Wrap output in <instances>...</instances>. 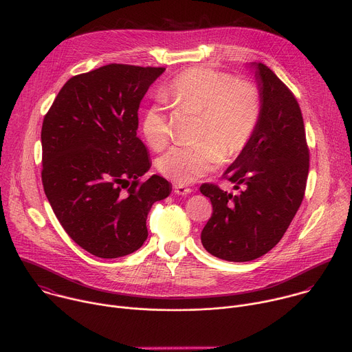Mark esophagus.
I'll list each match as a JSON object with an SVG mask.
<instances>
[{"instance_id": "1", "label": "esophagus", "mask_w": 352, "mask_h": 352, "mask_svg": "<svg viewBox=\"0 0 352 352\" xmlns=\"http://www.w3.org/2000/svg\"><path fill=\"white\" fill-rule=\"evenodd\" d=\"M174 192H175L177 195H182V196H185V195L190 193V192H192V189H190V188H188V186H185V185H181V184H174Z\"/></svg>"}]
</instances>
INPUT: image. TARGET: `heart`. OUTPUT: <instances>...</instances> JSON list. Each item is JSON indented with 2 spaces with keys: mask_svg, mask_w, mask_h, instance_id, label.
Here are the masks:
<instances>
[{
  "mask_svg": "<svg viewBox=\"0 0 352 352\" xmlns=\"http://www.w3.org/2000/svg\"><path fill=\"white\" fill-rule=\"evenodd\" d=\"M168 91L179 106L204 113L202 142L174 146L157 160V170L173 182H196L221 160L236 159L252 140L262 116V96L252 82H235L232 75L210 68H190L171 82ZM140 128L153 148L167 144L171 129L163 104L146 109Z\"/></svg>",
  "mask_w": 352,
  "mask_h": 352,
  "instance_id": "obj_1",
  "label": "heart"
}]
</instances>
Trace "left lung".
Instances as JSON below:
<instances>
[{
    "label": "left lung",
    "mask_w": 352,
    "mask_h": 352,
    "mask_svg": "<svg viewBox=\"0 0 352 352\" xmlns=\"http://www.w3.org/2000/svg\"><path fill=\"white\" fill-rule=\"evenodd\" d=\"M262 96V116L248 147L226 170L235 195L204 184L213 213L202 230L209 254L249 262L273 249L305 195L309 171L302 113L294 93L265 64H252Z\"/></svg>",
    "instance_id": "1"
}]
</instances>
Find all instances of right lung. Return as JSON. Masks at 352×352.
<instances>
[{"instance_id": "obj_1", "label": "right lung", "mask_w": 352, "mask_h": 352, "mask_svg": "<svg viewBox=\"0 0 352 352\" xmlns=\"http://www.w3.org/2000/svg\"><path fill=\"white\" fill-rule=\"evenodd\" d=\"M166 68L109 64L72 76L41 126L44 193L65 232L89 254L114 259L147 238V213L171 193L152 175L136 136L143 96Z\"/></svg>"}]
</instances>
